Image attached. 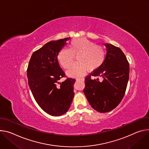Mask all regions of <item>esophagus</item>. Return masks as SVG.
<instances>
[{
    "instance_id": "obj_1",
    "label": "esophagus",
    "mask_w": 149,
    "mask_h": 149,
    "mask_svg": "<svg viewBox=\"0 0 149 149\" xmlns=\"http://www.w3.org/2000/svg\"><path fill=\"white\" fill-rule=\"evenodd\" d=\"M77 80H81V81H85V79L84 78H77Z\"/></svg>"
}]
</instances>
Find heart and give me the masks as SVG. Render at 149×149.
Masks as SVG:
<instances>
[{"instance_id": "obj_1", "label": "heart", "mask_w": 149, "mask_h": 149, "mask_svg": "<svg viewBox=\"0 0 149 149\" xmlns=\"http://www.w3.org/2000/svg\"><path fill=\"white\" fill-rule=\"evenodd\" d=\"M77 56L78 62L73 64L67 74L73 77L83 76L86 70L97 69L104 63L106 57L105 49L100 45L85 38H79L71 41L69 48H61L57 54V60L64 69H68Z\"/></svg>"}]
</instances>
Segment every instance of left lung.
I'll list each match as a JSON object with an SVG mask.
<instances>
[{"mask_svg":"<svg viewBox=\"0 0 149 149\" xmlns=\"http://www.w3.org/2000/svg\"><path fill=\"white\" fill-rule=\"evenodd\" d=\"M106 57L104 63L85 78L84 93L91 107L100 112H109L116 108L124 96L129 79L130 67L121 49L110 44H104ZM100 76L92 80L90 77Z\"/></svg>","mask_w":149,"mask_h":149,"instance_id":"obj_1","label":"left lung"}]
</instances>
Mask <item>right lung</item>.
Listing matches in <instances>:
<instances>
[{
  "label": "right lung",
  "instance_id": "add662e5",
  "mask_svg": "<svg viewBox=\"0 0 149 149\" xmlns=\"http://www.w3.org/2000/svg\"><path fill=\"white\" fill-rule=\"evenodd\" d=\"M70 37L47 42L32 54L27 69L28 85L41 108L52 116L67 112L74 95L75 79L65 76L57 60V54Z\"/></svg>",
  "mask_w": 149,
  "mask_h": 149
}]
</instances>
